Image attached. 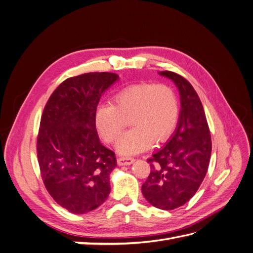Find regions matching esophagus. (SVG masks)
<instances>
[{
    "label": "esophagus",
    "instance_id": "34e87169",
    "mask_svg": "<svg viewBox=\"0 0 253 253\" xmlns=\"http://www.w3.org/2000/svg\"><path fill=\"white\" fill-rule=\"evenodd\" d=\"M135 162V159L132 157H119L117 159L118 166H129Z\"/></svg>",
    "mask_w": 253,
    "mask_h": 253
}]
</instances>
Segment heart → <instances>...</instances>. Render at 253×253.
<instances>
[{
	"instance_id": "heart-1",
	"label": "heart",
	"mask_w": 253,
	"mask_h": 253,
	"mask_svg": "<svg viewBox=\"0 0 253 253\" xmlns=\"http://www.w3.org/2000/svg\"><path fill=\"white\" fill-rule=\"evenodd\" d=\"M179 105L172 87L143 82L118 90L113 104L99 105L95 124L102 139L114 143L131 119L134 127L117 143L122 155H135L149 149L153 141L167 140L177 126Z\"/></svg>"
}]
</instances>
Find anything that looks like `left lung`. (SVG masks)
Segmentation results:
<instances>
[{"mask_svg": "<svg viewBox=\"0 0 253 253\" xmlns=\"http://www.w3.org/2000/svg\"><path fill=\"white\" fill-rule=\"evenodd\" d=\"M158 74L178 88L180 113L170 139L148 159L151 172L141 190L152 206L173 210L185 205L200 188L208 171L212 143L203 104L193 86L178 74Z\"/></svg>", "mask_w": 253, "mask_h": 253, "instance_id": "1", "label": "left lung"}]
</instances>
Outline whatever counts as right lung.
I'll list each match as a JSON object with an SVG mask.
<instances>
[{
    "instance_id": "obj_1",
    "label": "right lung",
    "mask_w": 253,
    "mask_h": 253,
    "mask_svg": "<svg viewBox=\"0 0 253 253\" xmlns=\"http://www.w3.org/2000/svg\"><path fill=\"white\" fill-rule=\"evenodd\" d=\"M118 79L106 72L68 78L42 114L37 139L42 179L56 203L74 214L95 210L111 192L117 162L99 140L95 115L102 94Z\"/></svg>"
}]
</instances>
